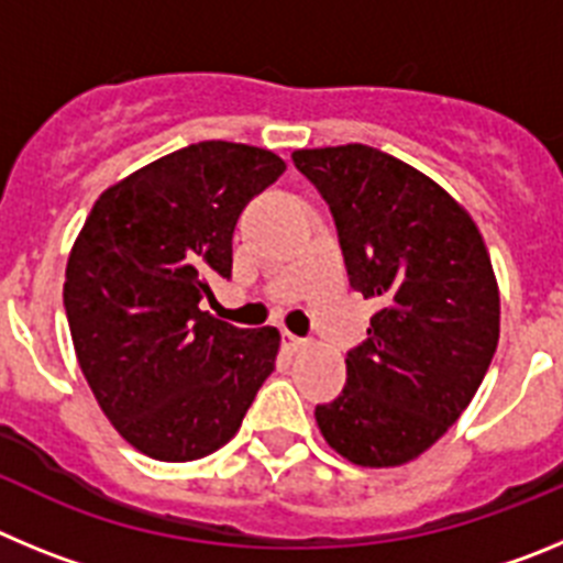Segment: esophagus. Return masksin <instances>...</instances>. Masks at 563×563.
<instances>
[{
    "instance_id": "obj_1",
    "label": "esophagus",
    "mask_w": 563,
    "mask_h": 563,
    "mask_svg": "<svg viewBox=\"0 0 563 563\" xmlns=\"http://www.w3.org/2000/svg\"><path fill=\"white\" fill-rule=\"evenodd\" d=\"M282 346H285L287 352H301L307 350V341L305 338L292 335V332H282Z\"/></svg>"
}]
</instances>
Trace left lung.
Listing matches in <instances>:
<instances>
[{"label":"left lung","instance_id":"8db88e82","mask_svg":"<svg viewBox=\"0 0 563 563\" xmlns=\"http://www.w3.org/2000/svg\"><path fill=\"white\" fill-rule=\"evenodd\" d=\"M292 163L335 217L350 285L377 305L318 429L355 465H406L460 420L494 361L499 285L485 239L445 188L380 148H298Z\"/></svg>","mask_w":563,"mask_h":563}]
</instances>
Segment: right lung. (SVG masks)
Instances as JSON below:
<instances>
[{"label": "right lung", "instance_id": "right-lung-1", "mask_svg": "<svg viewBox=\"0 0 563 563\" xmlns=\"http://www.w3.org/2000/svg\"><path fill=\"white\" fill-rule=\"evenodd\" d=\"M285 168L267 148L191 143L109 186L69 251L78 366L114 431L152 460L222 449L276 369V327L239 330L202 301L231 278L242 208Z\"/></svg>", "mask_w": 563, "mask_h": 563}]
</instances>
